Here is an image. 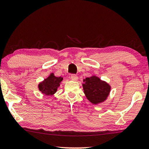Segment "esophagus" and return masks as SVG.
I'll return each instance as SVG.
<instances>
[{"mask_svg": "<svg viewBox=\"0 0 149 149\" xmlns=\"http://www.w3.org/2000/svg\"><path fill=\"white\" fill-rule=\"evenodd\" d=\"M71 80L73 81H77L78 80V77L76 74H71Z\"/></svg>", "mask_w": 149, "mask_h": 149, "instance_id": "34e87169", "label": "esophagus"}]
</instances>
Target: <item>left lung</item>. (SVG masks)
I'll return each mask as SVG.
<instances>
[{"label":"left lung","instance_id":"1","mask_svg":"<svg viewBox=\"0 0 149 149\" xmlns=\"http://www.w3.org/2000/svg\"><path fill=\"white\" fill-rule=\"evenodd\" d=\"M84 93L93 104H99L107 100L111 91V86L96 75L83 80Z\"/></svg>","mask_w":149,"mask_h":149}]
</instances>
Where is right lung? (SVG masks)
<instances>
[{
    "instance_id": "right-lung-1",
    "label": "right lung",
    "mask_w": 149,
    "mask_h": 149,
    "mask_svg": "<svg viewBox=\"0 0 149 149\" xmlns=\"http://www.w3.org/2000/svg\"><path fill=\"white\" fill-rule=\"evenodd\" d=\"M62 80V77H56L54 72H51L48 77L39 83L38 88L42 94L46 96H52L60 88Z\"/></svg>"
}]
</instances>
